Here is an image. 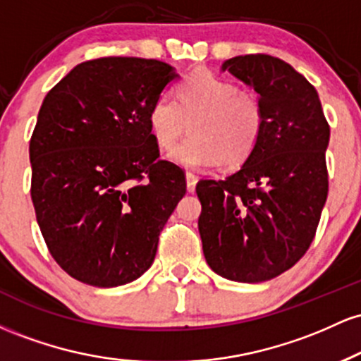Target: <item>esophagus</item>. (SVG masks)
<instances>
[{"instance_id":"1","label":"esophagus","mask_w":361,"mask_h":361,"mask_svg":"<svg viewBox=\"0 0 361 361\" xmlns=\"http://www.w3.org/2000/svg\"><path fill=\"white\" fill-rule=\"evenodd\" d=\"M197 181L198 178L193 173H186V188H188V192H193L195 186H197Z\"/></svg>"}]
</instances>
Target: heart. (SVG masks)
<instances>
[{"mask_svg":"<svg viewBox=\"0 0 361 361\" xmlns=\"http://www.w3.org/2000/svg\"><path fill=\"white\" fill-rule=\"evenodd\" d=\"M157 97L147 122L157 146L169 149L188 130L192 135L169 151L178 166L210 169L234 168L250 159L264 130L263 103L251 91H239L234 82L198 69L185 78L176 91Z\"/></svg>","mask_w":361,"mask_h":361,"instance_id":"heart-1","label":"heart"}]
</instances>
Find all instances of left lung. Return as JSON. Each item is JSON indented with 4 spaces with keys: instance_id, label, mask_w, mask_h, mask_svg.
Instances as JSON below:
<instances>
[{
    "instance_id": "1",
    "label": "left lung",
    "mask_w": 361,
    "mask_h": 361,
    "mask_svg": "<svg viewBox=\"0 0 361 361\" xmlns=\"http://www.w3.org/2000/svg\"><path fill=\"white\" fill-rule=\"evenodd\" d=\"M221 69L258 93L267 122L238 171L198 181V231L217 275L259 283L292 268L316 235L327 198L329 126L316 88L285 61L250 54Z\"/></svg>"
}]
</instances>
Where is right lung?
Wrapping results in <instances>:
<instances>
[{
  "label": "right lung",
  "instance_id": "add662e5",
  "mask_svg": "<svg viewBox=\"0 0 361 361\" xmlns=\"http://www.w3.org/2000/svg\"><path fill=\"white\" fill-rule=\"evenodd\" d=\"M175 80L166 62L102 57L44 98L30 139L32 202L52 258L82 283L110 288L144 275L183 198V169L157 159L147 122Z\"/></svg>",
  "mask_w": 361,
  "mask_h": 361
}]
</instances>
